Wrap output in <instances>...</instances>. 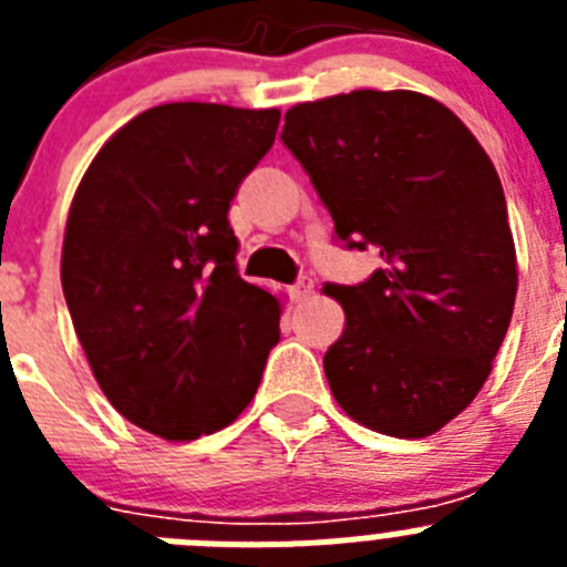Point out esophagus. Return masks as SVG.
Listing matches in <instances>:
<instances>
[{
    "instance_id": "1",
    "label": "esophagus",
    "mask_w": 567,
    "mask_h": 567,
    "mask_svg": "<svg viewBox=\"0 0 567 567\" xmlns=\"http://www.w3.org/2000/svg\"><path fill=\"white\" fill-rule=\"evenodd\" d=\"M312 289H315V280L309 278V275H300L298 280H295L292 284V289H289V292H292V300H307L309 295H312Z\"/></svg>"
}]
</instances>
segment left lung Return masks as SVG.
<instances>
[{
  "label": "left lung",
  "mask_w": 567,
  "mask_h": 567,
  "mask_svg": "<svg viewBox=\"0 0 567 567\" xmlns=\"http://www.w3.org/2000/svg\"><path fill=\"white\" fill-rule=\"evenodd\" d=\"M334 235L383 267L332 284L346 329L323 354L346 414L389 437H429L477 398L508 332L517 252L499 175L445 104L354 90L284 115Z\"/></svg>",
  "instance_id": "8db88e82"
}]
</instances>
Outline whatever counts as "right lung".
Listing matches in <instances>:
<instances>
[{"label": "right lung", "mask_w": 567, "mask_h": 567, "mask_svg": "<svg viewBox=\"0 0 567 567\" xmlns=\"http://www.w3.org/2000/svg\"><path fill=\"white\" fill-rule=\"evenodd\" d=\"M278 110L175 102L99 150L70 204L62 289L102 392L133 425L195 440L255 398L280 303L235 267L229 202Z\"/></svg>", "instance_id": "right-lung-1"}]
</instances>
